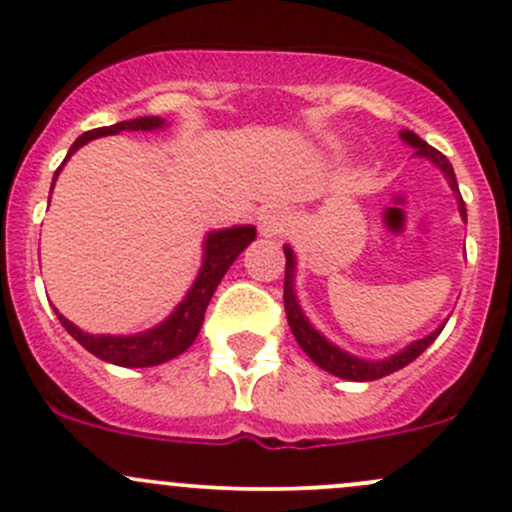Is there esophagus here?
I'll return each instance as SVG.
<instances>
[{"label":"esophagus","mask_w":512,"mask_h":512,"mask_svg":"<svg viewBox=\"0 0 512 512\" xmlns=\"http://www.w3.org/2000/svg\"><path fill=\"white\" fill-rule=\"evenodd\" d=\"M289 225H292V215H289L287 210L267 208L260 213L262 235H280V232H287Z\"/></svg>","instance_id":"1"}]
</instances>
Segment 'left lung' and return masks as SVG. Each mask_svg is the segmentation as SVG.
<instances>
[{
    "label": "left lung",
    "mask_w": 512,
    "mask_h": 512,
    "mask_svg": "<svg viewBox=\"0 0 512 512\" xmlns=\"http://www.w3.org/2000/svg\"><path fill=\"white\" fill-rule=\"evenodd\" d=\"M401 138H404L406 143H411V146L416 148V156L431 158L433 163H436L438 168L446 173L448 183H451V188L458 193V183H456V173H453V165L448 163V158L443 156L441 151H436L433 146H428L426 141H421V138H418L416 133H411V131L401 133ZM458 195H461V193H458ZM461 213H463V218H466V203H463V200H461ZM285 257H287V265H285V312H287L289 329H292L294 339H297L299 347L307 352L309 359H312L317 366H322L324 371H329V374L342 376V379H349V381L381 379V376H389V374H394V371L404 369L406 364H411V361H414L416 356H421L423 352H426L428 344H431L433 339L441 334L443 327L436 329L433 334H428L426 339H418V342L411 344V347H406L401 354L391 356V359H384V361H364V359H356V356H349L347 352H342V349L332 347V344H329L327 339H324L322 334L317 332V329H312V324L304 319V314L299 312V304H297V299H294V289H292L294 257H292V250H289V247H285Z\"/></svg>",
    "instance_id": "obj_1"
}]
</instances>
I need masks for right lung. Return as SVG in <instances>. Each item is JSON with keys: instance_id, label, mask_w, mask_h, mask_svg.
Here are the masks:
<instances>
[{"instance_id": "right-lung-1", "label": "right lung", "mask_w": 512, "mask_h": 512, "mask_svg": "<svg viewBox=\"0 0 512 512\" xmlns=\"http://www.w3.org/2000/svg\"><path fill=\"white\" fill-rule=\"evenodd\" d=\"M160 126H163V121H160L158 116H141V118H133V121H121V123H113V126L94 128V131H86L84 136L76 138L69 156L74 151H79L84 143H89L91 138L111 136V133H118V131H153V128H160ZM59 170L54 173V180L56 175H59ZM51 188H54V185H51ZM252 240H255V227L250 225L210 232L208 242H205L203 270H200L195 285L190 287L188 297L178 304V309H175L163 324H158V327L151 329V332L136 334V337H106V334L96 337V334L81 332L79 327H74L69 319H64L59 312H56L59 314V322L64 324L66 332H69L81 347L89 349V352L98 356V359L111 361V364H118V366L163 364V361L183 354L185 349L195 342V337L200 334V327H203L205 309H208L210 299H213L220 280H223L225 272L230 270L232 262L237 260V255H240Z\"/></svg>"}]
</instances>
